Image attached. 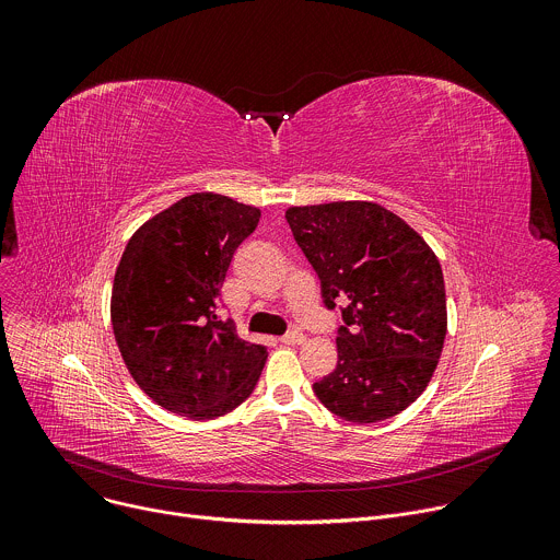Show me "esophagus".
<instances>
[{
	"label": "esophagus",
	"mask_w": 560,
	"mask_h": 560,
	"mask_svg": "<svg viewBox=\"0 0 560 560\" xmlns=\"http://www.w3.org/2000/svg\"><path fill=\"white\" fill-rule=\"evenodd\" d=\"M303 341H305V337L301 332H296V330H292V332L281 337V343H285V346H301Z\"/></svg>",
	"instance_id": "1"
}]
</instances>
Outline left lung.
Wrapping results in <instances>:
<instances>
[{
  "instance_id": "8db88e82",
  "label": "left lung",
  "mask_w": 560,
  "mask_h": 560,
  "mask_svg": "<svg viewBox=\"0 0 560 560\" xmlns=\"http://www.w3.org/2000/svg\"><path fill=\"white\" fill-rule=\"evenodd\" d=\"M294 242L312 264L328 310L341 312L337 368L312 385L352 423H376L428 387L447 332L436 255L401 217L370 201L290 208Z\"/></svg>"
}]
</instances>
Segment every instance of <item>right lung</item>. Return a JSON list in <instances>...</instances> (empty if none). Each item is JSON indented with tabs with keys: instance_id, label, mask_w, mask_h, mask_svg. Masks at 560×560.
<instances>
[{
	"instance_id": "obj_1",
	"label": "right lung",
	"mask_w": 560,
	"mask_h": 560,
	"mask_svg": "<svg viewBox=\"0 0 560 560\" xmlns=\"http://www.w3.org/2000/svg\"><path fill=\"white\" fill-rule=\"evenodd\" d=\"M259 217L253 206L197 192L143 223L121 255L113 332L137 385L168 412L217 419L242 406L261 376L268 350L236 337L219 296Z\"/></svg>"
}]
</instances>
